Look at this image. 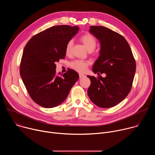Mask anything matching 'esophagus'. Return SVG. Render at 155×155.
<instances>
[{"label": "esophagus", "instance_id": "1", "mask_svg": "<svg viewBox=\"0 0 155 155\" xmlns=\"http://www.w3.org/2000/svg\"><path fill=\"white\" fill-rule=\"evenodd\" d=\"M79 77H80V78H82L84 77L85 75H83V74H79Z\"/></svg>", "mask_w": 155, "mask_h": 155}]
</instances>
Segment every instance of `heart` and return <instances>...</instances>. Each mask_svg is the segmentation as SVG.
<instances>
[{
	"label": "heart",
	"mask_w": 155,
	"mask_h": 155,
	"mask_svg": "<svg viewBox=\"0 0 155 155\" xmlns=\"http://www.w3.org/2000/svg\"><path fill=\"white\" fill-rule=\"evenodd\" d=\"M81 41L84 44L85 47L87 50H94L96 46V38L91 34H86L83 35L81 37ZM73 45V41L70 40L68 42L65 47V53L67 54H69L71 52L72 47ZM89 62L83 60H75L71 63V66L72 68L75 69V71L80 72H83L85 71L87 69V67Z\"/></svg>",
	"instance_id": "1"
}]
</instances>
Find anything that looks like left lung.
<instances>
[{"instance_id":"left-lung-1","label":"left lung","mask_w":155,"mask_h":155,"mask_svg":"<svg viewBox=\"0 0 155 155\" xmlns=\"http://www.w3.org/2000/svg\"><path fill=\"white\" fill-rule=\"evenodd\" d=\"M89 32L101 45L99 56L93 65V72L104 73L106 77L99 76L97 79L87 75L91 80L87 94L97 106L112 107L123 101L130 92L136 73V61L127 41L120 34L100 26H91Z\"/></svg>"}]
</instances>
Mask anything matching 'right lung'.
Listing matches in <instances>:
<instances>
[{
    "label": "right lung",
    "instance_id": "add662e5",
    "mask_svg": "<svg viewBox=\"0 0 155 155\" xmlns=\"http://www.w3.org/2000/svg\"><path fill=\"white\" fill-rule=\"evenodd\" d=\"M79 27L68 25L53 26L33 36L23 50L20 75L32 100L45 108L58 106L67 98L79 78L77 72L69 69L56 75V63L65 56L69 41Z\"/></svg>",
    "mask_w": 155,
    "mask_h": 155
}]
</instances>
